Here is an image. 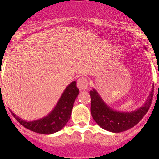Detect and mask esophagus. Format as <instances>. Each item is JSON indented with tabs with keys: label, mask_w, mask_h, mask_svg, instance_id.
I'll use <instances>...</instances> for the list:
<instances>
[{
	"label": "esophagus",
	"mask_w": 159,
	"mask_h": 159,
	"mask_svg": "<svg viewBox=\"0 0 159 159\" xmlns=\"http://www.w3.org/2000/svg\"><path fill=\"white\" fill-rule=\"evenodd\" d=\"M88 86V80H87L85 77H80V79H78L77 80V87L80 90H85L87 89Z\"/></svg>",
	"instance_id": "obj_1"
}]
</instances>
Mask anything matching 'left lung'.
Masks as SVG:
<instances>
[{"mask_svg": "<svg viewBox=\"0 0 159 159\" xmlns=\"http://www.w3.org/2000/svg\"><path fill=\"white\" fill-rule=\"evenodd\" d=\"M154 95V88L145 103L131 112L117 111L107 105L95 89L90 92L91 95V113L95 123L104 130L119 133L130 129L135 126L148 111Z\"/></svg>", "mask_w": 159, "mask_h": 159, "instance_id": "1", "label": "left lung"}]
</instances>
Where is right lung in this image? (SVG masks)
Returning <instances> with one entry per match:
<instances>
[{"label":"right lung","mask_w":159,"mask_h":159,"mask_svg":"<svg viewBox=\"0 0 159 159\" xmlns=\"http://www.w3.org/2000/svg\"><path fill=\"white\" fill-rule=\"evenodd\" d=\"M80 90L76 82L73 81L65 88L57 104L45 117L33 121H25L12 112L14 118L22 126L32 131L43 134H51L60 130L67 124L71 116L73 104Z\"/></svg>","instance_id":"add662e5"}]
</instances>
